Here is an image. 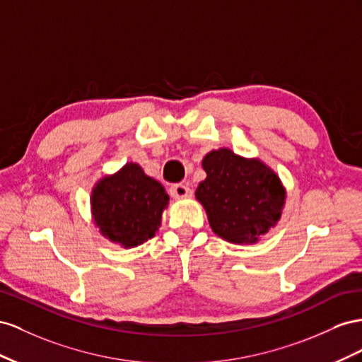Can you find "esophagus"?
<instances>
[{"mask_svg": "<svg viewBox=\"0 0 362 362\" xmlns=\"http://www.w3.org/2000/svg\"><path fill=\"white\" fill-rule=\"evenodd\" d=\"M191 188L188 187V185L185 183H175L173 185V187L170 188V194L173 195L174 199H183V197H188V195H191Z\"/></svg>", "mask_w": 362, "mask_h": 362, "instance_id": "obj_1", "label": "esophagus"}]
</instances>
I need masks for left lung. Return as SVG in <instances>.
Masks as SVG:
<instances>
[{"mask_svg": "<svg viewBox=\"0 0 362 362\" xmlns=\"http://www.w3.org/2000/svg\"><path fill=\"white\" fill-rule=\"evenodd\" d=\"M195 197L208 212L212 230L229 243H256L281 218L285 191L261 160H247L227 148L206 154Z\"/></svg>", "mask_w": 362, "mask_h": 362, "instance_id": "8db88e82", "label": "left lung"}]
</instances>
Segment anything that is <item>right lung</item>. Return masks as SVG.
Returning a JSON list of instances; mask_svg holds the SVG:
<instances>
[{"mask_svg":"<svg viewBox=\"0 0 362 362\" xmlns=\"http://www.w3.org/2000/svg\"><path fill=\"white\" fill-rule=\"evenodd\" d=\"M162 185L144 174L136 163H127L92 191V214L101 233L124 247H135L153 238L168 204Z\"/></svg>","mask_w":362,"mask_h":362,"instance_id":"right-lung-1","label":"right lung"}]
</instances>
